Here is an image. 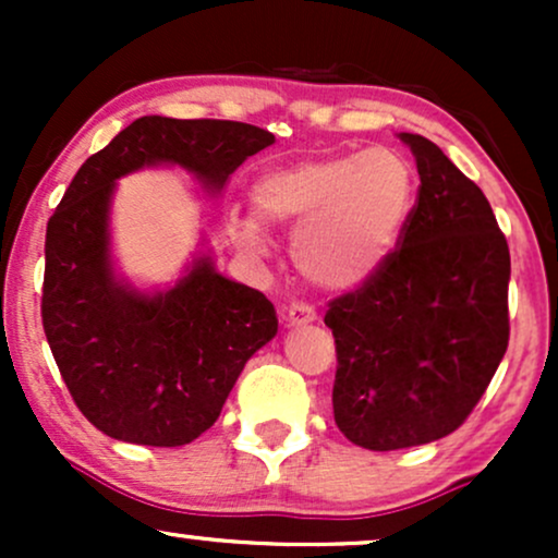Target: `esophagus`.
<instances>
[{
	"label": "esophagus",
	"mask_w": 558,
	"mask_h": 558,
	"mask_svg": "<svg viewBox=\"0 0 558 558\" xmlns=\"http://www.w3.org/2000/svg\"><path fill=\"white\" fill-rule=\"evenodd\" d=\"M286 328H301V325H312L317 319V312L306 304H291L286 310Z\"/></svg>",
	"instance_id": "1"
}]
</instances>
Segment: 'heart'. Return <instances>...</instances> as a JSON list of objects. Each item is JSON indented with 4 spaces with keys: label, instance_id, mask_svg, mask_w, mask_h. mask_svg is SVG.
Instances as JSON below:
<instances>
[{
    "label": "heart",
    "instance_id": "b5f03b06",
    "mask_svg": "<svg viewBox=\"0 0 558 558\" xmlns=\"http://www.w3.org/2000/svg\"><path fill=\"white\" fill-rule=\"evenodd\" d=\"M417 202V170L393 146L304 159L262 175L252 207L262 222L293 233V262L312 286L356 291L396 254ZM235 246L265 259L270 246L248 217L230 220Z\"/></svg>",
    "mask_w": 558,
    "mask_h": 558
}]
</instances>
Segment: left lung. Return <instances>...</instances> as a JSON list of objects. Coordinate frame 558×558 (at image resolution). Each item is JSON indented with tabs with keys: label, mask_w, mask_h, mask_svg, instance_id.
Returning <instances> with one entry per match:
<instances>
[{
	"label": "left lung",
	"mask_w": 558,
	"mask_h": 558,
	"mask_svg": "<svg viewBox=\"0 0 558 558\" xmlns=\"http://www.w3.org/2000/svg\"><path fill=\"white\" fill-rule=\"evenodd\" d=\"M420 172L401 248L330 304L332 417L369 451L457 430L509 345L511 259L488 198L433 141L399 133Z\"/></svg>",
	"instance_id": "1"
}]
</instances>
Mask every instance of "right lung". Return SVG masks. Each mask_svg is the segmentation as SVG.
Returning a JSON list of instances; mask_svg holds the SVG:
<instances>
[{"mask_svg":"<svg viewBox=\"0 0 558 558\" xmlns=\"http://www.w3.org/2000/svg\"><path fill=\"white\" fill-rule=\"evenodd\" d=\"M272 133L233 120H133L81 165L44 246L41 317L62 380L96 430L136 446H185L215 425L241 369L278 332L265 293L217 272L202 233L165 286H138L112 252L120 178L181 168L215 198Z\"/></svg>","mask_w":558,"mask_h":558,"instance_id":"obj_1","label":"right lung"}]
</instances>
